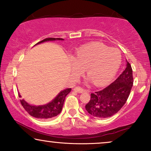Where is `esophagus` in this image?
Wrapping results in <instances>:
<instances>
[{
	"label": "esophagus",
	"instance_id": "obj_1",
	"mask_svg": "<svg viewBox=\"0 0 151 151\" xmlns=\"http://www.w3.org/2000/svg\"><path fill=\"white\" fill-rule=\"evenodd\" d=\"M74 91H76V92H78V93H83V92H85L86 90L82 89V88L79 87V86H77V87H75L74 89Z\"/></svg>",
	"mask_w": 151,
	"mask_h": 151
}]
</instances>
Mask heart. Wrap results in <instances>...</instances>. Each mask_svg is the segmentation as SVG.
Masks as SVG:
<instances>
[{
  "label": "heart",
  "mask_w": 151,
  "mask_h": 151,
  "mask_svg": "<svg viewBox=\"0 0 151 151\" xmlns=\"http://www.w3.org/2000/svg\"><path fill=\"white\" fill-rule=\"evenodd\" d=\"M72 72L78 79L86 68L90 79L96 86L108 84L115 77L121 63V54L102 43H91L81 47L71 59Z\"/></svg>",
  "instance_id": "b5f03b06"
}]
</instances>
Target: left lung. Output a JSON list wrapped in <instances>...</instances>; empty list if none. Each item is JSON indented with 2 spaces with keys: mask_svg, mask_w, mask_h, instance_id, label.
<instances>
[{
  "mask_svg": "<svg viewBox=\"0 0 151 151\" xmlns=\"http://www.w3.org/2000/svg\"><path fill=\"white\" fill-rule=\"evenodd\" d=\"M133 83V70L126 60V69L113 83L101 91L91 93V99L85 106L86 110L96 118L112 116L126 104Z\"/></svg>",
  "mask_w": 151,
  "mask_h": 151,
  "instance_id": "left-lung-1",
  "label": "left lung"
}]
</instances>
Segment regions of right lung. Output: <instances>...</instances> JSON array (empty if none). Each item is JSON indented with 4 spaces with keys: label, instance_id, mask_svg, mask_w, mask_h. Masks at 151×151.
<instances>
[{
    "label": "right lung",
    "instance_id": "1",
    "mask_svg": "<svg viewBox=\"0 0 151 151\" xmlns=\"http://www.w3.org/2000/svg\"><path fill=\"white\" fill-rule=\"evenodd\" d=\"M54 40H64V39L54 37L45 38L43 40L37 42L36 45L47 42V41ZM71 90H72L71 88H68V89H64L63 91H61L53 100H52L49 103L44 105H31L30 104L27 103V102H26L24 99L20 100V103H21L22 106L25 109L26 111L30 114V116H32L37 118V119H42V120L50 119L53 117H55L58 114H60V112L62 111L64 102H65V97L70 92ZM18 95L20 97H21L20 93H18Z\"/></svg>",
    "mask_w": 151,
    "mask_h": 151
}]
</instances>
